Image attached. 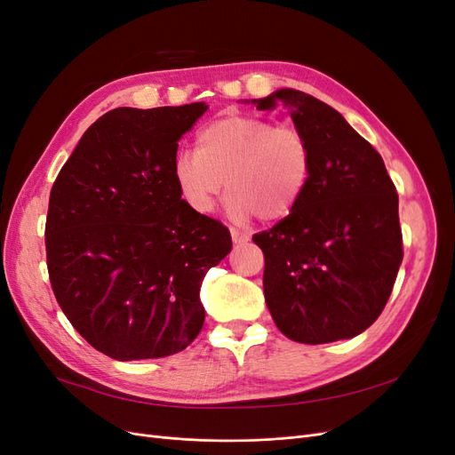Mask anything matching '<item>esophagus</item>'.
<instances>
[{"instance_id":"esophagus-1","label":"esophagus","mask_w":455,"mask_h":455,"mask_svg":"<svg viewBox=\"0 0 455 455\" xmlns=\"http://www.w3.org/2000/svg\"><path fill=\"white\" fill-rule=\"evenodd\" d=\"M231 239H233V243L235 244H241V243H246L251 239V235L246 231H241V229H235V228H231Z\"/></svg>"}]
</instances>
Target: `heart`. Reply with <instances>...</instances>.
<instances>
[{"mask_svg": "<svg viewBox=\"0 0 455 455\" xmlns=\"http://www.w3.org/2000/svg\"><path fill=\"white\" fill-rule=\"evenodd\" d=\"M313 167L306 134L259 117L226 116L197 132L196 149L172 163L174 182L189 209L212 211L224 180L229 212L277 222L304 196Z\"/></svg>", "mask_w": 455, "mask_h": 455, "instance_id": "heart-1", "label": "heart"}]
</instances>
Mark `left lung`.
<instances>
[{
  "instance_id": "8db88e82",
  "label": "left lung",
  "mask_w": 455,
  "mask_h": 455,
  "mask_svg": "<svg viewBox=\"0 0 455 455\" xmlns=\"http://www.w3.org/2000/svg\"><path fill=\"white\" fill-rule=\"evenodd\" d=\"M283 104L313 151L294 211L252 241L264 252V294L281 332L298 343L355 338L381 315L403 261L398 194L378 151L334 108L301 91Z\"/></svg>"
}]
</instances>
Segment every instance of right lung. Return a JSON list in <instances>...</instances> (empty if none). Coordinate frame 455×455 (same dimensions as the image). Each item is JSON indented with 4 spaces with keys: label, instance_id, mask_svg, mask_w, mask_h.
I'll use <instances>...</instances> for the list:
<instances>
[{
    "label": "right lung",
    "instance_id": "1",
    "mask_svg": "<svg viewBox=\"0 0 455 455\" xmlns=\"http://www.w3.org/2000/svg\"><path fill=\"white\" fill-rule=\"evenodd\" d=\"M203 102L116 108L96 119L49 197L54 298L91 346L116 361L186 349L204 323V273L231 251L229 229L189 209L174 182L178 140Z\"/></svg>",
    "mask_w": 455,
    "mask_h": 455
}]
</instances>
